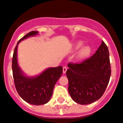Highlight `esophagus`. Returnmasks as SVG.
Listing matches in <instances>:
<instances>
[{"instance_id": "1", "label": "esophagus", "mask_w": 123, "mask_h": 123, "mask_svg": "<svg viewBox=\"0 0 123 123\" xmlns=\"http://www.w3.org/2000/svg\"><path fill=\"white\" fill-rule=\"evenodd\" d=\"M67 71V68L66 67H64L63 68V73L64 74L66 73Z\"/></svg>"}]
</instances>
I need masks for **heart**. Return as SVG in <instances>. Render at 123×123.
Segmentation results:
<instances>
[{"mask_svg": "<svg viewBox=\"0 0 123 123\" xmlns=\"http://www.w3.org/2000/svg\"><path fill=\"white\" fill-rule=\"evenodd\" d=\"M82 45H83V42H82V41L78 42L76 45L75 49L76 50L79 49L81 48ZM91 52H92V48L89 45H86V46L84 47L81 50L78 56L81 59H84V58H87V56H89L90 54H91Z\"/></svg>", "mask_w": 123, "mask_h": 123, "instance_id": "b5f03b06", "label": "heart"}]
</instances>
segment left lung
Returning <instances> with one entry per match:
<instances>
[{
  "label": "left lung",
  "instance_id": "obj_1",
  "mask_svg": "<svg viewBox=\"0 0 123 123\" xmlns=\"http://www.w3.org/2000/svg\"><path fill=\"white\" fill-rule=\"evenodd\" d=\"M68 67V92L75 102L87 105L103 95L111 75L109 51L104 41L91 58L81 63H69Z\"/></svg>",
  "mask_w": 123,
  "mask_h": 123
}]
</instances>
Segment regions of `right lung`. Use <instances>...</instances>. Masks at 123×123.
I'll use <instances>...</instances> for the list:
<instances>
[{"label": "right lung", "mask_w": 123, "mask_h": 123, "mask_svg": "<svg viewBox=\"0 0 123 123\" xmlns=\"http://www.w3.org/2000/svg\"><path fill=\"white\" fill-rule=\"evenodd\" d=\"M38 31H31L23 37L17 43L12 58V71L14 82L18 94L28 104L41 105L47 104L52 97L55 84L62 74V66L49 68L36 76H27L19 67L17 60V48L23 40L34 36Z\"/></svg>", "instance_id": "add662e5"}]
</instances>
